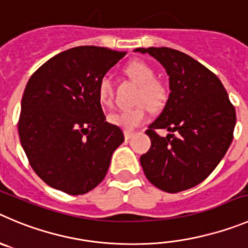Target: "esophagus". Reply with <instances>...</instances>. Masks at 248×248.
<instances>
[{
  "mask_svg": "<svg viewBox=\"0 0 248 248\" xmlns=\"http://www.w3.org/2000/svg\"><path fill=\"white\" fill-rule=\"evenodd\" d=\"M124 140H128L129 138H131L132 136H133V132H132V131H124Z\"/></svg>",
  "mask_w": 248,
  "mask_h": 248,
  "instance_id": "1",
  "label": "esophagus"
}]
</instances>
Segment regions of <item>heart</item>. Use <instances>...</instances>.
Segmentation results:
<instances>
[{"label": "heart", "mask_w": 248, "mask_h": 248, "mask_svg": "<svg viewBox=\"0 0 248 248\" xmlns=\"http://www.w3.org/2000/svg\"><path fill=\"white\" fill-rule=\"evenodd\" d=\"M124 73L138 85L136 94V103L138 105L111 113L108 122L124 131H132L147 121L148 108L159 110L165 105L169 99V89L163 80L155 78V69L142 60H135L127 63L124 68ZM98 95L104 105H112L113 84L110 78L104 77L100 80L98 85Z\"/></svg>", "instance_id": "obj_1"}]
</instances>
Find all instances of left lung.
Here are the masks:
<instances>
[{"label": "left lung", "instance_id": "obj_1", "mask_svg": "<svg viewBox=\"0 0 248 248\" xmlns=\"http://www.w3.org/2000/svg\"><path fill=\"white\" fill-rule=\"evenodd\" d=\"M158 60L170 80V95L158 119L145 131L150 149L140 165L153 185L177 193L204 181L224 158L233 138L235 108L220 79L181 51L136 48ZM170 133L160 138L156 131Z\"/></svg>", "mask_w": 248, "mask_h": 248}]
</instances>
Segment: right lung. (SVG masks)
<instances>
[{
	"label": "right lung",
	"mask_w": 248,
	"mask_h": 248,
	"mask_svg": "<svg viewBox=\"0 0 248 248\" xmlns=\"http://www.w3.org/2000/svg\"><path fill=\"white\" fill-rule=\"evenodd\" d=\"M124 55L78 46L51 57L28 80L18 133L30 166L50 187L78 196L105 177L124 137L106 122L98 85Z\"/></svg>",
	"instance_id": "obj_1"
}]
</instances>
